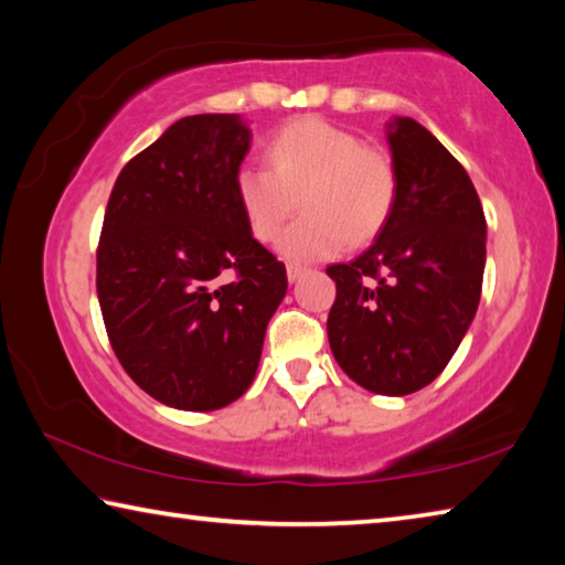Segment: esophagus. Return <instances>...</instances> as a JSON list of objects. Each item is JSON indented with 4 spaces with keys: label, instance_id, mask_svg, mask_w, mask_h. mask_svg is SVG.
<instances>
[{
    "label": "esophagus",
    "instance_id": "obj_1",
    "mask_svg": "<svg viewBox=\"0 0 565 565\" xmlns=\"http://www.w3.org/2000/svg\"><path fill=\"white\" fill-rule=\"evenodd\" d=\"M303 274H306V266H301V264H286V276H289V281L301 279Z\"/></svg>",
    "mask_w": 565,
    "mask_h": 565
}]
</instances>
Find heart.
Listing matches in <instances>:
<instances>
[{"instance_id":"b5f03b06","label":"heart","mask_w":565,"mask_h":565,"mask_svg":"<svg viewBox=\"0 0 565 565\" xmlns=\"http://www.w3.org/2000/svg\"><path fill=\"white\" fill-rule=\"evenodd\" d=\"M262 164H242L234 196L256 242L281 236L296 206L303 214L281 238L296 262L331 259L349 244H369L394 214L398 174L384 149L321 117H299L276 129Z\"/></svg>"}]
</instances>
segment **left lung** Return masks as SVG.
I'll return each mask as SVG.
<instances>
[{
	"mask_svg": "<svg viewBox=\"0 0 565 565\" xmlns=\"http://www.w3.org/2000/svg\"><path fill=\"white\" fill-rule=\"evenodd\" d=\"M398 196L384 232L337 281L327 321L333 359L359 386L406 396L441 374L476 317L486 216L458 159L418 121L388 131Z\"/></svg>",
	"mask_w": 565,
	"mask_h": 565,
	"instance_id": "8db88e82",
	"label": "left lung"
}]
</instances>
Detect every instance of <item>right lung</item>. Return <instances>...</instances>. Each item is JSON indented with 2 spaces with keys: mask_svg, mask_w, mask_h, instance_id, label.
<instances>
[{
  "mask_svg": "<svg viewBox=\"0 0 565 565\" xmlns=\"http://www.w3.org/2000/svg\"><path fill=\"white\" fill-rule=\"evenodd\" d=\"M248 151L236 114H194L127 161L97 246V296L134 384L181 411L252 386L286 266L246 228L234 174Z\"/></svg>",
  "mask_w": 565,
  "mask_h": 565,
  "instance_id": "obj_1",
  "label": "right lung"
}]
</instances>
